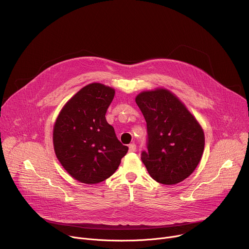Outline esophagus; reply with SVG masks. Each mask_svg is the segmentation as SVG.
Segmentation results:
<instances>
[{
	"instance_id": "34e87169",
	"label": "esophagus",
	"mask_w": 249,
	"mask_h": 249,
	"mask_svg": "<svg viewBox=\"0 0 249 249\" xmlns=\"http://www.w3.org/2000/svg\"><path fill=\"white\" fill-rule=\"evenodd\" d=\"M129 152H131V153H133V152H136V145H135L134 143L129 145Z\"/></svg>"
}]
</instances>
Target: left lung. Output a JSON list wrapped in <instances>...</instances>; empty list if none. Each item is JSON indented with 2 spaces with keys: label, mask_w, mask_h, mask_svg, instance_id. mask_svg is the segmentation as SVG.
<instances>
[{
  "label": "left lung",
  "mask_w": 249,
  "mask_h": 249,
  "mask_svg": "<svg viewBox=\"0 0 249 249\" xmlns=\"http://www.w3.org/2000/svg\"><path fill=\"white\" fill-rule=\"evenodd\" d=\"M136 103L147 122L148 151L141 160L157 182L183 181L201 160L205 137L195 117L172 92L164 89L143 91Z\"/></svg>",
  "instance_id": "1"
}]
</instances>
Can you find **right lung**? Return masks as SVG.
I'll use <instances>...</instances> for the list:
<instances>
[{"label":"right lung","instance_id":"add662e5","mask_svg":"<svg viewBox=\"0 0 249 249\" xmlns=\"http://www.w3.org/2000/svg\"><path fill=\"white\" fill-rule=\"evenodd\" d=\"M114 94L112 88L89 84L65 104L56 119L53 129L56 157L80 182L95 184L108 178L128 152L105 119Z\"/></svg>","mask_w":249,"mask_h":249}]
</instances>
